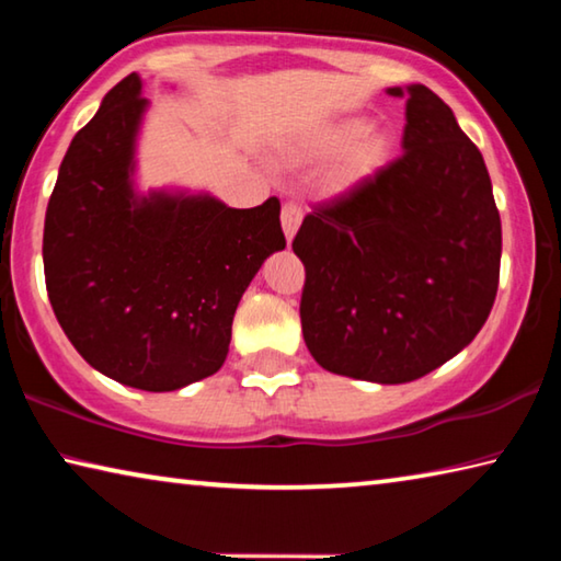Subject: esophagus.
I'll return each mask as SVG.
<instances>
[{
	"mask_svg": "<svg viewBox=\"0 0 561 561\" xmlns=\"http://www.w3.org/2000/svg\"><path fill=\"white\" fill-rule=\"evenodd\" d=\"M301 217H304V213H301V205L299 203L287 201V203L282 205V230H284V234H287L289 242H291V237L297 234V230H299Z\"/></svg>",
	"mask_w": 561,
	"mask_h": 561,
	"instance_id": "obj_1",
	"label": "esophagus"
}]
</instances>
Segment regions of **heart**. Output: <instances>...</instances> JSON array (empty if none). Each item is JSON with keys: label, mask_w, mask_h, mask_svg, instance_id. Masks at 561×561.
Here are the masks:
<instances>
[{"label": "heart", "mask_w": 561, "mask_h": 561, "mask_svg": "<svg viewBox=\"0 0 561 561\" xmlns=\"http://www.w3.org/2000/svg\"><path fill=\"white\" fill-rule=\"evenodd\" d=\"M368 130V123L366 121H344L339 123V126L329 128L324 136H321L317 144H314V150L321 156H336V153H344L348 147L354 146L358 138H364ZM386 153V140L381 138H366L360 140V144L356 148H352L344 163H341L339 168V180L341 183H356L358 178H364L371 173V170L381 163V158Z\"/></svg>", "instance_id": "obj_1"}]
</instances>
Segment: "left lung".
Masks as SVG:
<instances>
[{"mask_svg": "<svg viewBox=\"0 0 561 561\" xmlns=\"http://www.w3.org/2000/svg\"><path fill=\"white\" fill-rule=\"evenodd\" d=\"M401 146L393 163L317 205L291 242L307 272L299 317L311 356L376 383L415 381L460 354L500 282L485 160L421 83L408 87Z\"/></svg>", "mask_w": 561, "mask_h": 561, "instance_id": "left-lung-1", "label": "left lung"}]
</instances>
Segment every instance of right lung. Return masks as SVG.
<instances>
[{
  "label": "right lung",
  "instance_id": "1",
  "mask_svg": "<svg viewBox=\"0 0 561 561\" xmlns=\"http://www.w3.org/2000/svg\"><path fill=\"white\" fill-rule=\"evenodd\" d=\"M148 101L128 73L76 133L44 220V277L73 348L113 381L178 391L230 351L244 289L284 250L279 201L234 210L210 195L136 197L133 146Z\"/></svg>",
  "mask_w": 561,
  "mask_h": 561
}]
</instances>
